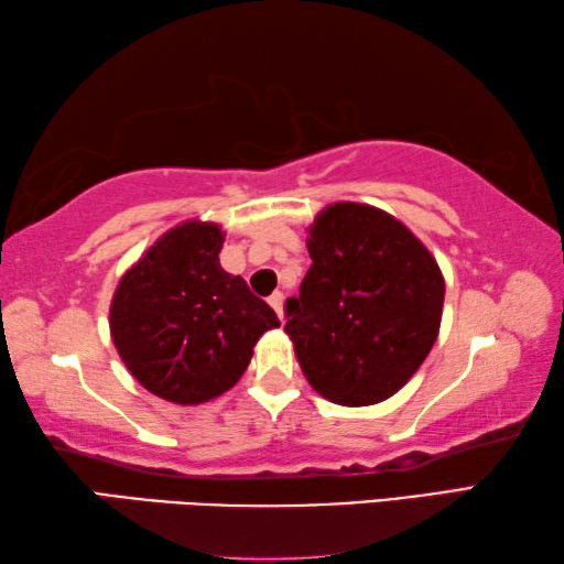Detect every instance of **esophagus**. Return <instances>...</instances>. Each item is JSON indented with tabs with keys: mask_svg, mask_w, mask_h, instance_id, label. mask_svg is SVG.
Here are the masks:
<instances>
[{
	"mask_svg": "<svg viewBox=\"0 0 564 564\" xmlns=\"http://www.w3.org/2000/svg\"><path fill=\"white\" fill-rule=\"evenodd\" d=\"M283 293L281 291H275V293H271L269 295V303H271V308L275 311V313H279V318L283 321Z\"/></svg>",
	"mask_w": 564,
	"mask_h": 564,
	"instance_id": "obj_1",
	"label": "esophagus"
}]
</instances>
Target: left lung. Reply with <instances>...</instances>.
<instances>
[{
  "instance_id": "8db88e82",
  "label": "left lung",
  "mask_w": 564,
  "mask_h": 564,
  "mask_svg": "<svg viewBox=\"0 0 564 564\" xmlns=\"http://www.w3.org/2000/svg\"><path fill=\"white\" fill-rule=\"evenodd\" d=\"M311 269L285 301L303 376L330 403L388 400L431 352L445 281L410 228L368 204L338 202L308 228Z\"/></svg>"
}]
</instances>
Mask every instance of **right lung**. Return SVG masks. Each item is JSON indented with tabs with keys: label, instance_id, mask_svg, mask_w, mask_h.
Wrapping results in <instances>:
<instances>
[{
	"label": "right lung",
	"instance_id": "obj_1",
	"mask_svg": "<svg viewBox=\"0 0 564 564\" xmlns=\"http://www.w3.org/2000/svg\"><path fill=\"white\" fill-rule=\"evenodd\" d=\"M224 231L186 221L121 275L109 308L111 340L149 393L176 405L214 400L238 383L273 308L218 261Z\"/></svg>",
	"mask_w": 564,
	"mask_h": 564
}]
</instances>
